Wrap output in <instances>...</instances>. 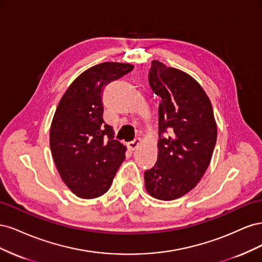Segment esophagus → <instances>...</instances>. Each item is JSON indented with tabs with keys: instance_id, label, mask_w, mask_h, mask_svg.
<instances>
[{
	"instance_id": "esophagus-1",
	"label": "esophagus",
	"mask_w": 262,
	"mask_h": 262,
	"mask_svg": "<svg viewBox=\"0 0 262 262\" xmlns=\"http://www.w3.org/2000/svg\"><path fill=\"white\" fill-rule=\"evenodd\" d=\"M140 143H141V139H140V138H137V139H134L133 141L129 142V143H128V147L133 150V149H136V148L140 145Z\"/></svg>"
}]
</instances>
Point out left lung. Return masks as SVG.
Segmentation results:
<instances>
[{
	"label": "left lung",
	"instance_id": "1",
	"mask_svg": "<svg viewBox=\"0 0 262 262\" xmlns=\"http://www.w3.org/2000/svg\"><path fill=\"white\" fill-rule=\"evenodd\" d=\"M158 106V155L144 172L146 191L169 201L192 190L209 167L217 128L200 84L180 70L154 60L148 73Z\"/></svg>",
	"mask_w": 262,
	"mask_h": 262
}]
</instances>
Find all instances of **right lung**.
I'll return each instance as SVG.
<instances>
[{
	"label": "right lung",
	"instance_id": "right-lung-1",
	"mask_svg": "<svg viewBox=\"0 0 262 262\" xmlns=\"http://www.w3.org/2000/svg\"><path fill=\"white\" fill-rule=\"evenodd\" d=\"M133 70L129 63L104 62L70 85L55 110L50 148L60 177L82 199L104 194L124 161L125 146L114 139L102 114V92Z\"/></svg>",
	"mask_w": 262,
	"mask_h": 262
}]
</instances>
